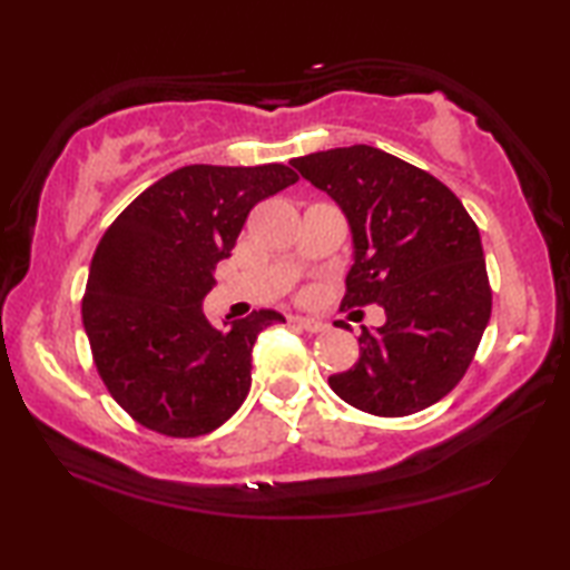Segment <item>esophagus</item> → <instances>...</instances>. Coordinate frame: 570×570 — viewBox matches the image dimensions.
Listing matches in <instances>:
<instances>
[{
    "label": "esophagus",
    "mask_w": 570,
    "mask_h": 570,
    "mask_svg": "<svg viewBox=\"0 0 570 570\" xmlns=\"http://www.w3.org/2000/svg\"><path fill=\"white\" fill-rule=\"evenodd\" d=\"M292 322L302 326V330H306L308 334H322V332H326V324L320 322V320H312V316H294Z\"/></svg>",
    "instance_id": "34e87169"
}]
</instances>
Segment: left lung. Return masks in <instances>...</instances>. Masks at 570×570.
<instances>
[{"label":"left lung","mask_w":570,"mask_h":570,"mask_svg":"<svg viewBox=\"0 0 570 570\" xmlns=\"http://www.w3.org/2000/svg\"><path fill=\"white\" fill-rule=\"evenodd\" d=\"M342 206L354 266L342 312L380 304L387 322L362 330L360 360L330 387L377 417H407L465 377L493 312L480 230L445 183L372 146L294 158Z\"/></svg>","instance_id":"left-lung-1"}]
</instances>
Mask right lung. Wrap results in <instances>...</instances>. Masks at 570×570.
<instances>
[{
  "mask_svg": "<svg viewBox=\"0 0 570 570\" xmlns=\"http://www.w3.org/2000/svg\"><path fill=\"white\" fill-rule=\"evenodd\" d=\"M282 163L186 166L140 193L95 250L82 324L112 400L142 428L200 438L220 428L250 390V350L272 308L216 330L200 302L258 200L296 183Z\"/></svg>",
  "mask_w": 570,
  "mask_h": 570,
  "instance_id": "obj_1",
  "label": "right lung"
}]
</instances>
